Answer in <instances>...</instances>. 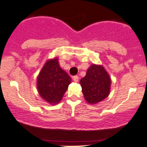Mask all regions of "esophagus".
Instances as JSON below:
<instances>
[{
  "label": "esophagus",
  "instance_id": "esophagus-1",
  "mask_svg": "<svg viewBox=\"0 0 147 147\" xmlns=\"http://www.w3.org/2000/svg\"><path fill=\"white\" fill-rule=\"evenodd\" d=\"M73 80L75 81V82H78V81H79V77L77 76V75H76V76H74L73 77Z\"/></svg>",
  "mask_w": 147,
  "mask_h": 147
}]
</instances>
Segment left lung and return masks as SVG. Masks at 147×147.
<instances>
[{"label": "left lung", "instance_id": "left-lung-1", "mask_svg": "<svg viewBox=\"0 0 147 147\" xmlns=\"http://www.w3.org/2000/svg\"><path fill=\"white\" fill-rule=\"evenodd\" d=\"M80 82L84 99L90 105L102 102L110 93V76L102 65H90Z\"/></svg>", "mask_w": 147, "mask_h": 147}]
</instances>
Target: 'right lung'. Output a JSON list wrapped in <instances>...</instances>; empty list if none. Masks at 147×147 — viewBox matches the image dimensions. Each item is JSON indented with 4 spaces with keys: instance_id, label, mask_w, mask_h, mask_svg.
Instances as JSON below:
<instances>
[{
    "instance_id": "obj_1",
    "label": "right lung",
    "mask_w": 147,
    "mask_h": 147,
    "mask_svg": "<svg viewBox=\"0 0 147 147\" xmlns=\"http://www.w3.org/2000/svg\"><path fill=\"white\" fill-rule=\"evenodd\" d=\"M70 77L60 67L58 58L47 60L37 78V89L40 97L50 105L62 100L71 83Z\"/></svg>"
}]
</instances>
